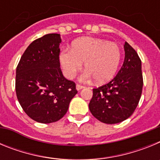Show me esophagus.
<instances>
[{
	"label": "esophagus",
	"instance_id": "34e87169",
	"mask_svg": "<svg viewBox=\"0 0 160 160\" xmlns=\"http://www.w3.org/2000/svg\"><path fill=\"white\" fill-rule=\"evenodd\" d=\"M83 88H84V87H83V86H82V85H79V84L76 85V89H77L78 90H80Z\"/></svg>",
	"mask_w": 160,
	"mask_h": 160
}]
</instances>
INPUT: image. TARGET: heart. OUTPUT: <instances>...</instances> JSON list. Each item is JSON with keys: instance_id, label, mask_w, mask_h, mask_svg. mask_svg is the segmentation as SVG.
<instances>
[{"instance_id": "obj_1", "label": "heart", "mask_w": 160, "mask_h": 160, "mask_svg": "<svg viewBox=\"0 0 160 160\" xmlns=\"http://www.w3.org/2000/svg\"><path fill=\"white\" fill-rule=\"evenodd\" d=\"M121 58V50L116 43L90 37L73 41L70 50H64L59 56L68 78L75 77L84 63L87 71L82 76V80L87 81L94 78L98 84L107 82L114 77Z\"/></svg>"}]
</instances>
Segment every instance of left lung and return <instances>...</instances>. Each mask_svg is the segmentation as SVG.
I'll return each mask as SVG.
<instances>
[{
  "instance_id": "1",
  "label": "left lung",
  "mask_w": 160,
  "mask_h": 160,
  "mask_svg": "<svg viewBox=\"0 0 160 160\" xmlns=\"http://www.w3.org/2000/svg\"><path fill=\"white\" fill-rule=\"evenodd\" d=\"M125 58L117 75L107 84L93 89L89 103L91 114L107 124L121 122L134 113L142 94V65L138 53L128 42Z\"/></svg>"
}]
</instances>
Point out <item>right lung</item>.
Masks as SVG:
<instances>
[{"label":"right lung","instance_id":"1","mask_svg":"<svg viewBox=\"0 0 160 160\" xmlns=\"http://www.w3.org/2000/svg\"><path fill=\"white\" fill-rule=\"evenodd\" d=\"M60 34L49 33L25 49L16 70V94L29 118L41 123L58 121L78 93L60 68Z\"/></svg>","mask_w":160,"mask_h":160}]
</instances>
